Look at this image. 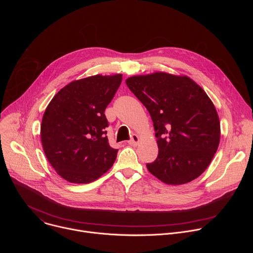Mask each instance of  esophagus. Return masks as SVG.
I'll return each instance as SVG.
<instances>
[{
    "label": "esophagus",
    "instance_id": "esophagus-1",
    "mask_svg": "<svg viewBox=\"0 0 253 253\" xmlns=\"http://www.w3.org/2000/svg\"><path fill=\"white\" fill-rule=\"evenodd\" d=\"M139 140H140V139H139V136H138L137 134H132L130 140L128 141V143L130 144V145H137Z\"/></svg>",
    "mask_w": 253,
    "mask_h": 253
}]
</instances>
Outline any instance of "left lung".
I'll return each mask as SVG.
<instances>
[{"label": "left lung", "mask_w": 253, "mask_h": 253, "mask_svg": "<svg viewBox=\"0 0 253 253\" xmlns=\"http://www.w3.org/2000/svg\"><path fill=\"white\" fill-rule=\"evenodd\" d=\"M146 107L155 130L158 156L147 169L162 182L188 183L200 176L217 151L220 123L203 89L186 76L163 72L126 80Z\"/></svg>", "instance_id": "8db88e82"}]
</instances>
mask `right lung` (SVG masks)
I'll return each mask as SVG.
<instances>
[{"label": "right lung", "instance_id": "right-lung-1", "mask_svg": "<svg viewBox=\"0 0 253 253\" xmlns=\"http://www.w3.org/2000/svg\"><path fill=\"white\" fill-rule=\"evenodd\" d=\"M122 75L73 81L52 99L41 124L44 152L56 172L71 183H90L109 170L118 149L109 145L104 114Z\"/></svg>", "mask_w": 253, "mask_h": 253}]
</instances>
